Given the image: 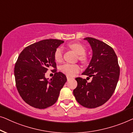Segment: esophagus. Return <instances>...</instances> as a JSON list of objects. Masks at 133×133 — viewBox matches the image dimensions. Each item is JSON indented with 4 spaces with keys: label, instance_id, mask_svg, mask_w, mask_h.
<instances>
[{
    "label": "esophagus",
    "instance_id": "esophagus-1",
    "mask_svg": "<svg viewBox=\"0 0 133 133\" xmlns=\"http://www.w3.org/2000/svg\"><path fill=\"white\" fill-rule=\"evenodd\" d=\"M67 79L69 81V80H70V79H72V78L70 77V76H67Z\"/></svg>",
    "mask_w": 133,
    "mask_h": 133
}]
</instances>
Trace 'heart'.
Returning <instances> with one entry per match:
<instances>
[{
  "label": "heart",
  "instance_id": "1",
  "mask_svg": "<svg viewBox=\"0 0 133 133\" xmlns=\"http://www.w3.org/2000/svg\"><path fill=\"white\" fill-rule=\"evenodd\" d=\"M69 48L79 55V59L83 63L87 61V57L85 55L86 49L84 46L79 43H72L69 44ZM54 58L57 62H60L63 58V49L61 48L56 49L54 53ZM60 69L64 74L67 76H73L79 72L80 67L79 65L76 64H69L66 63L60 67Z\"/></svg>",
  "mask_w": 133,
  "mask_h": 133
}]
</instances>
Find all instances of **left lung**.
<instances>
[{
  "mask_svg": "<svg viewBox=\"0 0 133 133\" xmlns=\"http://www.w3.org/2000/svg\"><path fill=\"white\" fill-rule=\"evenodd\" d=\"M92 49V57L83 75L92 77L90 83L76 78L78 85L74 95L78 103L86 108L99 107L111 98L118 82L120 68L113 49L91 37L84 38ZM89 78V77H87Z\"/></svg>",
  "mask_w": 133,
  "mask_h": 133,
  "instance_id": "1",
  "label": "left lung"
}]
</instances>
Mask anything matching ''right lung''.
Returning <instances> with one entry per match:
<instances>
[{"mask_svg":"<svg viewBox=\"0 0 133 133\" xmlns=\"http://www.w3.org/2000/svg\"><path fill=\"white\" fill-rule=\"evenodd\" d=\"M63 43L57 39L40 41L27 46L18 56L14 67L16 87L29 105L44 109L57 102L67 78L63 73L57 72L54 53ZM51 67L55 74L49 80L45 73Z\"/></svg>","mask_w":133,"mask_h":133,"instance_id":"right-lung-1","label":"right lung"}]
</instances>
